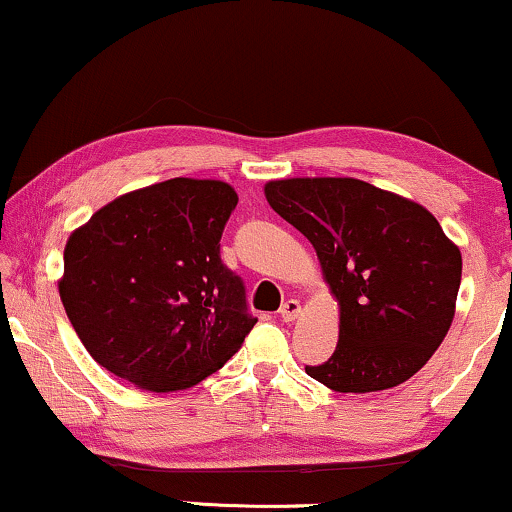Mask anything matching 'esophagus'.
<instances>
[{
  "mask_svg": "<svg viewBox=\"0 0 512 512\" xmlns=\"http://www.w3.org/2000/svg\"><path fill=\"white\" fill-rule=\"evenodd\" d=\"M279 316L284 318V321H295V318L300 316V300H286L279 309Z\"/></svg>",
  "mask_w": 512,
  "mask_h": 512,
  "instance_id": "34e87169",
  "label": "esophagus"
}]
</instances>
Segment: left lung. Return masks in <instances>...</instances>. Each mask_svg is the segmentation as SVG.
I'll use <instances>...</instances> for the list:
<instances>
[{
  "label": "left lung",
  "mask_w": 512,
  "mask_h": 512,
  "mask_svg": "<svg viewBox=\"0 0 512 512\" xmlns=\"http://www.w3.org/2000/svg\"><path fill=\"white\" fill-rule=\"evenodd\" d=\"M274 212L314 244L339 300V342L307 374L337 392L411 379L448 335L462 254L425 207L353 177L265 184Z\"/></svg>",
  "instance_id": "left-lung-1"
}]
</instances>
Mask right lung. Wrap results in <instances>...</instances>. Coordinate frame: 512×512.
<instances>
[{
    "mask_svg": "<svg viewBox=\"0 0 512 512\" xmlns=\"http://www.w3.org/2000/svg\"><path fill=\"white\" fill-rule=\"evenodd\" d=\"M235 205L226 182L175 177L115 198L71 233L59 298L101 367L168 392L238 353L258 318L242 277L221 261Z\"/></svg>",
    "mask_w": 512,
    "mask_h": 512,
    "instance_id": "right-lung-1",
    "label": "right lung"
}]
</instances>
